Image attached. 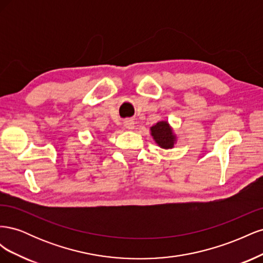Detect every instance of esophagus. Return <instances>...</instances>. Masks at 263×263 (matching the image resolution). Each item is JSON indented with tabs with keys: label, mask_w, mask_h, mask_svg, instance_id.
I'll return each instance as SVG.
<instances>
[{
	"label": "esophagus",
	"mask_w": 263,
	"mask_h": 263,
	"mask_svg": "<svg viewBox=\"0 0 263 263\" xmlns=\"http://www.w3.org/2000/svg\"><path fill=\"white\" fill-rule=\"evenodd\" d=\"M124 125L126 128L129 130H133L135 128V122L133 121V119H126V121L124 122Z\"/></svg>",
	"instance_id": "obj_1"
}]
</instances>
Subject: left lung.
<instances>
[{
  "instance_id": "1",
  "label": "left lung",
  "mask_w": 263,
  "mask_h": 263,
  "mask_svg": "<svg viewBox=\"0 0 263 263\" xmlns=\"http://www.w3.org/2000/svg\"><path fill=\"white\" fill-rule=\"evenodd\" d=\"M150 134L156 144L163 149H171L177 142L176 134L166 121L158 122L156 125L150 127Z\"/></svg>"
}]
</instances>
